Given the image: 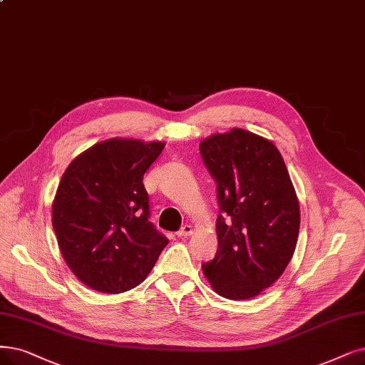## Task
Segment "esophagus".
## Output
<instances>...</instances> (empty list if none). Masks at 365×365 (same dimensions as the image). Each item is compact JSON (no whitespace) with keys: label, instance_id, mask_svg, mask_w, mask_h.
Returning a JSON list of instances; mask_svg holds the SVG:
<instances>
[{"label":"esophagus","instance_id":"34e87169","mask_svg":"<svg viewBox=\"0 0 365 365\" xmlns=\"http://www.w3.org/2000/svg\"><path fill=\"white\" fill-rule=\"evenodd\" d=\"M192 232H193V227H192L190 225H184V226L177 232V235H178L180 238H185V237H188V235H192Z\"/></svg>","mask_w":365,"mask_h":365}]
</instances>
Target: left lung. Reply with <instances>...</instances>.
Masks as SVG:
<instances>
[{"instance_id":"8db88e82","label":"left lung","mask_w":365,"mask_h":365,"mask_svg":"<svg viewBox=\"0 0 365 365\" xmlns=\"http://www.w3.org/2000/svg\"><path fill=\"white\" fill-rule=\"evenodd\" d=\"M217 184L218 249L202 265L218 295L249 299L286 269L299 232V205L275 145L242 128L199 145Z\"/></svg>"}]
</instances>
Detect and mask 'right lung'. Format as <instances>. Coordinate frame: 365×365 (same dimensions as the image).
I'll return each instance as SVG.
<instances>
[{
  "label": "right lung",
  "mask_w": 365,
  "mask_h": 365,
  "mask_svg": "<svg viewBox=\"0 0 365 365\" xmlns=\"http://www.w3.org/2000/svg\"><path fill=\"white\" fill-rule=\"evenodd\" d=\"M163 142L109 139L66 169L52 203V226L68 268L106 294L133 289L153 269L169 240L150 218L143 173Z\"/></svg>",
  "instance_id": "add662e5"
}]
</instances>
